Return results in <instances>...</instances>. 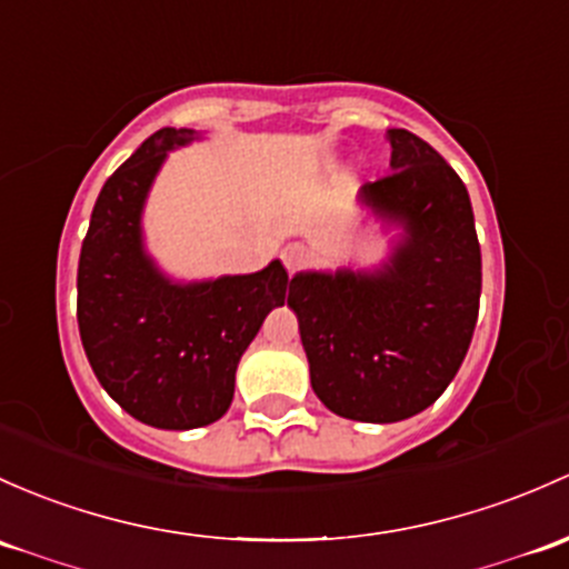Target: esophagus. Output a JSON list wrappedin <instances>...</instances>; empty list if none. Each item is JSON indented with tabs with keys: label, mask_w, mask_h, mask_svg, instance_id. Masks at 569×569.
<instances>
[{
	"label": "esophagus",
	"mask_w": 569,
	"mask_h": 569,
	"mask_svg": "<svg viewBox=\"0 0 569 569\" xmlns=\"http://www.w3.org/2000/svg\"><path fill=\"white\" fill-rule=\"evenodd\" d=\"M280 259H283V264H286V269H289V272H297V269L308 264V259H310L308 244H302V242L286 244L283 253H280Z\"/></svg>",
	"instance_id": "obj_1"
}]
</instances>
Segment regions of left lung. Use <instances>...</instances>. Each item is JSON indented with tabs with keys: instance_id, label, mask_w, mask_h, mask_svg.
<instances>
[{
	"instance_id": "left-lung-1",
	"label": "left lung",
	"mask_w": 569,
	"mask_h": 569,
	"mask_svg": "<svg viewBox=\"0 0 569 569\" xmlns=\"http://www.w3.org/2000/svg\"><path fill=\"white\" fill-rule=\"evenodd\" d=\"M387 141L392 174L362 184L360 204L400 229L390 256L289 283L313 392L338 417L381 426L420 415L456 379L482 289L466 184L420 136L392 128Z\"/></svg>"
}]
</instances>
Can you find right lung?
Here are the masks:
<instances>
[{"label": "right lung", "instance_id": "obj_1", "mask_svg": "<svg viewBox=\"0 0 569 569\" xmlns=\"http://www.w3.org/2000/svg\"><path fill=\"white\" fill-rule=\"evenodd\" d=\"M201 136L163 128L106 179L79 259V332L103 390L143 426L190 430L229 411L239 357L286 300L278 259L250 274L174 280L143 244V204L171 149Z\"/></svg>", "mask_w": 569, "mask_h": 569}]
</instances>
